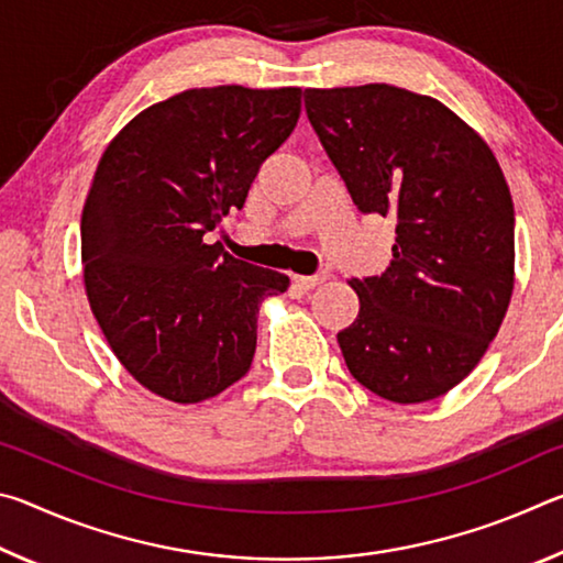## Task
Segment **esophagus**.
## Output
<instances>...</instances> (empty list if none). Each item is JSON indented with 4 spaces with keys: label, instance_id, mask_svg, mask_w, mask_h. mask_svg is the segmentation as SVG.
<instances>
[{
    "label": "esophagus",
    "instance_id": "1",
    "mask_svg": "<svg viewBox=\"0 0 563 563\" xmlns=\"http://www.w3.org/2000/svg\"><path fill=\"white\" fill-rule=\"evenodd\" d=\"M330 278L328 273H316V275H295L292 278V288H298V290H302V292H308V290H316L320 283H325Z\"/></svg>",
    "mask_w": 563,
    "mask_h": 563
}]
</instances>
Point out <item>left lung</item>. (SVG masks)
Returning a JSON list of instances; mask_svg holds the SVG:
<instances>
[{
  "instance_id": "8db88e82",
  "label": "left lung",
  "mask_w": 563,
  "mask_h": 563,
  "mask_svg": "<svg viewBox=\"0 0 563 563\" xmlns=\"http://www.w3.org/2000/svg\"><path fill=\"white\" fill-rule=\"evenodd\" d=\"M305 113L357 211L397 218L389 268L350 280L347 369L389 402L442 397L511 300L514 203L497 158L440 101L389 84L305 89Z\"/></svg>"
}]
</instances>
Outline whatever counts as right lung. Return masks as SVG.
Returning a JSON list of instances; mask_svg holds the SVG:
<instances>
[{
  "mask_svg": "<svg viewBox=\"0 0 563 563\" xmlns=\"http://www.w3.org/2000/svg\"><path fill=\"white\" fill-rule=\"evenodd\" d=\"M300 89L213 87L141 111L99 161L81 216L84 283L113 355L141 385L194 405L238 383L258 308L288 275L206 233L241 211L300 119Z\"/></svg>",
  "mask_w": 563,
  "mask_h": 563,
  "instance_id": "1",
  "label": "right lung"
}]
</instances>
